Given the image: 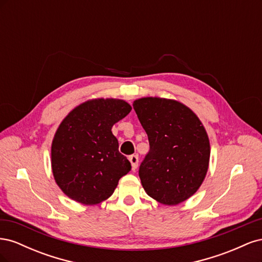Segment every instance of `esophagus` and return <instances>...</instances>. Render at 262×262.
I'll use <instances>...</instances> for the list:
<instances>
[{
	"instance_id": "esophagus-1",
	"label": "esophagus",
	"mask_w": 262,
	"mask_h": 262,
	"mask_svg": "<svg viewBox=\"0 0 262 262\" xmlns=\"http://www.w3.org/2000/svg\"><path fill=\"white\" fill-rule=\"evenodd\" d=\"M129 161L131 163V166H132V170L134 171L137 169L138 167V163H139V157L138 155H131L129 156Z\"/></svg>"
}]
</instances>
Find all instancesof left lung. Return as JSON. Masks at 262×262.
Wrapping results in <instances>:
<instances>
[{
  "label": "left lung",
  "mask_w": 262,
  "mask_h": 262,
  "mask_svg": "<svg viewBox=\"0 0 262 262\" xmlns=\"http://www.w3.org/2000/svg\"><path fill=\"white\" fill-rule=\"evenodd\" d=\"M133 109L149 142L139 170L145 192L164 205L188 200L209 169L211 147L203 123L175 99L142 97L133 101Z\"/></svg>",
  "instance_id": "8db88e82"
}]
</instances>
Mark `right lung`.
Segmentation results:
<instances>
[{"label":"right lung","mask_w":262,"mask_h":262,"mask_svg":"<svg viewBox=\"0 0 262 262\" xmlns=\"http://www.w3.org/2000/svg\"><path fill=\"white\" fill-rule=\"evenodd\" d=\"M131 109L123 99L93 98L61 121L51 144V168L55 184L70 199L84 205L101 203L131 170L112 132Z\"/></svg>","instance_id":"obj_1"}]
</instances>
